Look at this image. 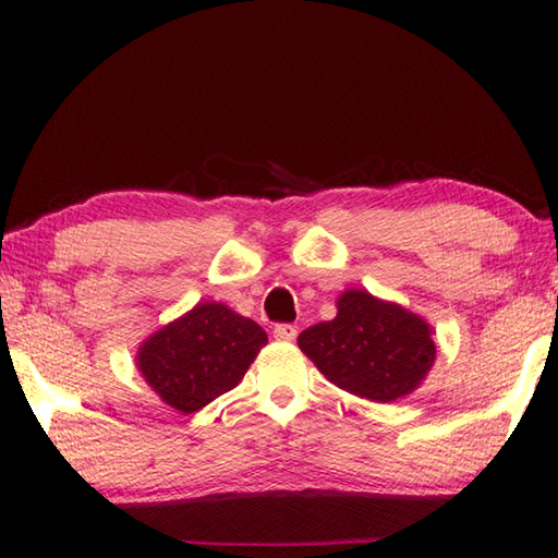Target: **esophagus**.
I'll return each instance as SVG.
<instances>
[{
	"instance_id": "34e87169",
	"label": "esophagus",
	"mask_w": 558,
	"mask_h": 558,
	"mask_svg": "<svg viewBox=\"0 0 558 558\" xmlns=\"http://www.w3.org/2000/svg\"><path fill=\"white\" fill-rule=\"evenodd\" d=\"M296 326H291V324H279V326H274V339L277 341H281V343H291L296 339Z\"/></svg>"
}]
</instances>
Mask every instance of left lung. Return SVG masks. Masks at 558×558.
Instances as JSON below:
<instances>
[{"mask_svg": "<svg viewBox=\"0 0 558 558\" xmlns=\"http://www.w3.org/2000/svg\"><path fill=\"white\" fill-rule=\"evenodd\" d=\"M336 318L299 333V349L341 390L392 403L423 386L435 363V328L410 308L345 289Z\"/></svg>", "mask_w": 558, "mask_h": 558, "instance_id": "1", "label": "left lung"}]
</instances>
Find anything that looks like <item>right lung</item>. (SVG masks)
Listing matches in <instances>:
<instances>
[{
    "mask_svg": "<svg viewBox=\"0 0 558 558\" xmlns=\"http://www.w3.org/2000/svg\"><path fill=\"white\" fill-rule=\"evenodd\" d=\"M264 345L267 333L252 318L199 301L138 345L135 368L162 403L190 415L240 386Z\"/></svg>",
    "mask_w": 558,
    "mask_h": 558,
    "instance_id": "add662e5",
    "label": "right lung"
}]
</instances>
